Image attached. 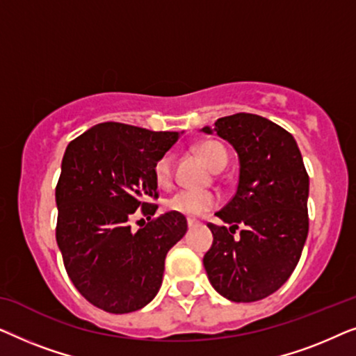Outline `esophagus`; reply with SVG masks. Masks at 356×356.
I'll use <instances>...</instances> for the list:
<instances>
[{
	"mask_svg": "<svg viewBox=\"0 0 356 356\" xmlns=\"http://www.w3.org/2000/svg\"><path fill=\"white\" fill-rule=\"evenodd\" d=\"M201 225V222L199 220H194V218H188V227L189 228H194V227H199Z\"/></svg>",
	"mask_w": 356,
	"mask_h": 356,
	"instance_id": "34e87169",
	"label": "esophagus"
}]
</instances>
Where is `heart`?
Masks as SVG:
<instances>
[{"label": "heart", "mask_w": 356, "mask_h": 356, "mask_svg": "<svg viewBox=\"0 0 356 356\" xmlns=\"http://www.w3.org/2000/svg\"><path fill=\"white\" fill-rule=\"evenodd\" d=\"M197 152L201 157L206 160V163L212 170H222L227 165V152L220 144L217 143H202L197 145ZM154 177L159 186L168 188L172 184L173 178V155L172 152H165L160 155V159L155 162ZM218 204V196L212 191H191V189H181V191L175 193L172 197L167 199L165 207L170 212L181 213L186 217H197L202 216L209 211H212Z\"/></svg>", "instance_id": "b5f03b06"}]
</instances>
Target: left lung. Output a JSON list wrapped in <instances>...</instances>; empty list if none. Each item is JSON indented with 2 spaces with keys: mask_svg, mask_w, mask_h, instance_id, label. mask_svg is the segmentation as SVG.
<instances>
[{
  "mask_svg": "<svg viewBox=\"0 0 356 356\" xmlns=\"http://www.w3.org/2000/svg\"><path fill=\"white\" fill-rule=\"evenodd\" d=\"M201 131L228 140L240 160L235 196L216 213L232 227L209 223V282L235 303L262 300L289 280L308 236L309 177L301 152L289 131L259 115L223 116Z\"/></svg>",
  "mask_w": 356,
  "mask_h": 356,
  "instance_id": "1",
  "label": "left lung"
}]
</instances>
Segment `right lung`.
I'll use <instances>...</instances> for the list:
<instances>
[{
    "label": "right lung",
    "mask_w": 356,
    "mask_h": 356,
    "mask_svg": "<svg viewBox=\"0 0 356 356\" xmlns=\"http://www.w3.org/2000/svg\"><path fill=\"white\" fill-rule=\"evenodd\" d=\"M179 138L123 123H100L71 140L56 184V243L79 293L113 314L138 311L162 285L165 257L184 236V216L157 218L155 162ZM138 208L149 222L129 225Z\"/></svg>",
    "instance_id": "1"
}]
</instances>
